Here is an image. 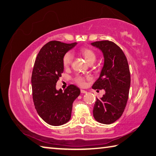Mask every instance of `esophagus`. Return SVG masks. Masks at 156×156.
Returning a JSON list of instances; mask_svg holds the SVG:
<instances>
[{"instance_id": "obj_1", "label": "esophagus", "mask_w": 156, "mask_h": 156, "mask_svg": "<svg viewBox=\"0 0 156 156\" xmlns=\"http://www.w3.org/2000/svg\"><path fill=\"white\" fill-rule=\"evenodd\" d=\"M81 93L86 94V93H87V92L86 90H81Z\"/></svg>"}]
</instances>
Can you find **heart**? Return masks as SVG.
Listing matches in <instances>:
<instances>
[{
	"mask_svg": "<svg viewBox=\"0 0 156 156\" xmlns=\"http://www.w3.org/2000/svg\"><path fill=\"white\" fill-rule=\"evenodd\" d=\"M79 53L81 55L84 57V59L86 60V62H88V64H92L97 59V55L95 53V52L92 50V49L90 48H80V50H79ZM73 60V53L69 51L66 53L62 58V64L63 66H64V67H69L70 64H72ZM89 80V77H86V76H83L82 75H77L75 76V79H74V81H75V82L77 84V85L81 87H83L86 85V81Z\"/></svg>",
	"mask_w": 156,
	"mask_h": 156,
	"instance_id": "1",
	"label": "heart"
}]
</instances>
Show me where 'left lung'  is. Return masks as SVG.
I'll list each match as a JSON object with an SVG mask.
<instances>
[{"label": "left lung", "instance_id": "left-lung-1", "mask_svg": "<svg viewBox=\"0 0 156 156\" xmlns=\"http://www.w3.org/2000/svg\"><path fill=\"white\" fill-rule=\"evenodd\" d=\"M91 44L101 49L105 58L99 78L92 88L104 89L105 93L101 99L97 98L93 116L97 121L109 125L122 116L126 107L131 82L129 68L123 51L114 42L103 40Z\"/></svg>", "mask_w": 156, "mask_h": 156}]
</instances>
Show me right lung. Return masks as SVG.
<instances>
[{
  "mask_svg": "<svg viewBox=\"0 0 156 156\" xmlns=\"http://www.w3.org/2000/svg\"><path fill=\"white\" fill-rule=\"evenodd\" d=\"M76 44L50 41L35 58L31 75L33 100L37 114L51 125L59 126L69 121L73 101L80 94V88L73 84L64 92L56 90L64 72L63 56Z\"/></svg>",
  "mask_w": 156,
  "mask_h": 156,
  "instance_id": "add662e5",
  "label": "right lung"
}]
</instances>
